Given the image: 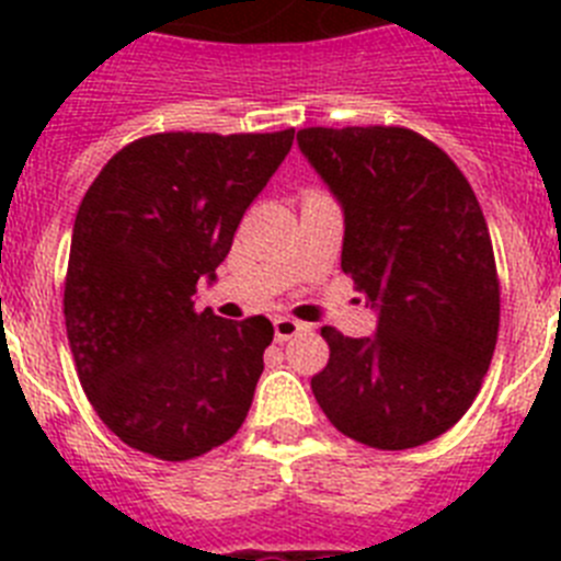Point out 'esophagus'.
Returning <instances> with one entry per match:
<instances>
[{
  "label": "esophagus",
  "instance_id": "34e87169",
  "mask_svg": "<svg viewBox=\"0 0 561 561\" xmlns=\"http://www.w3.org/2000/svg\"><path fill=\"white\" fill-rule=\"evenodd\" d=\"M275 342H286L291 340V336H297L300 331H306L304 323H297V320H291V317H275Z\"/></svg>",
  "mask_w": 561,
  "mask_h": 561
}]
</instances>
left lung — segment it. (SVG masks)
I'll return each mask as SVG.
<instances>
[{
    "instance_id": "obj_1",
    "label": "left lung",
    "mask_w": 561,
    "mask_h": 561,
    "mask_svg": "<svg viewBox=\"0 0 561 561\" xmlns=\"http://www.w3.org/2000/svg\"><path fill=\"white\" fill-rule=\"evenodd\" d=\"M297 146L345 213L342 272L379 309L374 336L323 325L317 404L365 447L413 449L472 408L500 329V277L472 185L404 126H311Z\"/></svg>"
}]
</instances>
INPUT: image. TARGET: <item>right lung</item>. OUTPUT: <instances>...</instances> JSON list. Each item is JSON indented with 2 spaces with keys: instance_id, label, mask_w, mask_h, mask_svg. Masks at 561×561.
I'll return each instance as SVG.
<instances>
[{
  "instance_id": "add662e5",
  "label": "right lung",
  "mask_w": 561,
  "mask_h": 561,
  "mask_svg": "<svg viewBox=\"0 0 561 561\" xmlns=\"http://www.w3.org/2000/svg\"><path fill=\"white\" fill-rule=\"evenodd\" d=\"M270 134L165 131L128 142L89 185L64 320L83 393L123 444L160 460L221 447L250 413L275 331L196 311L238 225L289 153Z\"/></svg>"
}]
</instances>
